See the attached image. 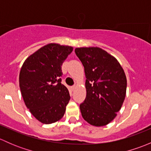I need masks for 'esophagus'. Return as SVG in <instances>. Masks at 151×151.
Segmentation results:
<instances>
[{"mask_svg": "<svg viewBox=\"0 0 151 151\" xmlns=\"http://www.w3.org/2000/svg\"><path fill=\"white\" fill-rule=\"evenodd\" d=\"M76 88H77L76 85H73V86H71V89H72V91H74V90L76 89Z\"/></svg>", "mask_w": 151, "mask_h": 151, "instance_id": "esophagus-1", "label": "esophagus"}]
</instances>
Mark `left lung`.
Segmentation results:
<instances>
[{"instance_id":"1","label":"left lung","mask_w":151,"mask_h":151,"mask_svg":"<svg viewBox=\"0 0 151 151\" xmlns=\"http://www.w3.org/2000/svg\"><path fill=\"white\" fill-rule=\"evenodd\" d=\"M75 53L85 68L86 98L80 105L88 123L103 126L121 109L126 97V74L116 58L99 47H80Z\"/></svg>"}]
</instances>
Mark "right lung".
I'll use <instances>...</instances> for the list:
<instances>
[{"instance_id": "right-lung-1", "label": "right lung", "mask_w": 151, "mask_h": 151, "mask_svg": "<svg viewBox=\"0 0 151 151\" xmlns=\"http://www.w3.org/2000/svg\"><path fill=\"white\" fill-rule=\"evenodd\" d=\"M73 47L49 44L30 55L19 72V88L27 108L40 122L63 118L70 95L61 84V66Z\"/></svg>"}]
</instances>
